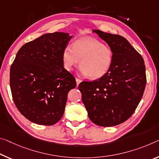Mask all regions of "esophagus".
<instances>
[{"label":"esophagus","mask_w":159,"mask_h":159,"mask_svg":"<svg viewBox=\"0 0 159 159\" xmlns=\"http://www.w3.org/2000/svg\"><path fill=\"white\" fill-rule=\"evenodd\" d=\"M75 80H76V84H77V85H79V84H80V83L82 81L81 80L79 79H78V78H75Z\"/></svg>","instance_id":"1"}]
</instances>
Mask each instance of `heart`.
Returning a JSON list of instances; mask_svg holds the SVG:
<instances>
[{"label": "heart", "mask_w": 159, "mask_h": 159, "mask_svg": "<svg viewBox=\"0 0 159 159\" xmlns=\"http://www.w3.org/2000/svg\"><path fill=\"white\" fill-rule=\"evenodd\" d=\"M113 59L111 47L91 37L76 40L72 47H65L62 53L65 69L72 70L80 63V74L89 75L92 79H99L106 75L112 66Z\"/></svg>", "instance_id": "obj_1"}]
</instances>
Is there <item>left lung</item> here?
Segmentation results:
<instances>
[{"mask_svg":"<svg viewBox=\"0 0 159 159\" xmlns=\"http://www.w3.org/2000/svg\"><path fill=\"white\" fill-rule=\"evenodd\" d=\"M93 32L111 47L114 59L106 75L83 81L79 89L90 120L97 125L112 127L129 119L142 99L147 83L144 61L125 37Z\"/></svg>","mask_w":159,"mask_h":159,"instance_id":"1","label":"left lung"}]
</instances>
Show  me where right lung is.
Returning <instances> with one entry per match:
<instances>
[{
  "label": "right lung",
  "instance_id": "right-lung-1",
  "mask_svg": "<svg viewBox=\"0 0 159 159\" xmlns=\"http://www.w3.org/2000/svg\"><path fill=\"white\" fill-rule=\"evenodd\" d=\"M71 37L58 32L42 35L24 44L11 65L12 99L20 112L32 122L53 125L64 115L68 93L76 86L62 61Z\"/></svg>",
  "mask_w": 159,
  "mask_h": 159
}]
</instances>
